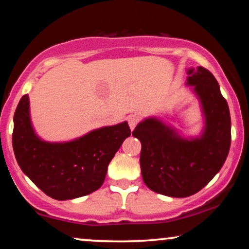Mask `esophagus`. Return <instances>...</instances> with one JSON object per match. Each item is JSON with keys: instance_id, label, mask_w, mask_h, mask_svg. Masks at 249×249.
I'll return each mask as SVG.
<instances>
[{"instance_id": "1", "label": "esophagus", "mask_w": 249, "mask_h": 249, "mask_svg": "<svg viewBox=\"0 0 249 249\" xmlns=\"http://www.w3.org/2000/svg\"><path fill=\"white\" fill-rule=\"evenodd\" d=\"M127 123H128V126H130L131 130H134V127L137 126V124L139 123V116L137 115H131L127 117Z\"/></svg>"}]
</instances>
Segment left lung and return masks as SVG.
<instances>
[{"mask_svg":"<svg viewBox=\"0 0 249 249\" xmlns=\"http://www.w3.org/2000/svg\"><path fill=\"white\" fill-rule=\"evenodd\" d=\"M187 84L194 87L206 118L200 138H180L157 118L137 125L132 136L142 142V180L153 192L185 198L199 192L214 178L231 147V115L215 77L198 67L187 71Z\"/></svg>","mask_w":249,"mask_h":249,"instance_id":"8db88e82","label":"left lung"}]
</instances>
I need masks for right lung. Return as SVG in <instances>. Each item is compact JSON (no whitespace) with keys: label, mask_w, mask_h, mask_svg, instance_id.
<instances>
[{"label":"right lung","mask_w":249,"mask_h":249,"mask_svg":"<svg viewBox=\"0 0 249 249\" xmlns=\"http://www.w3.org/2000/svg\"><path fill=\"white\" fill-rule=\"evenodd\" d=\"M130 136L124 122L69 142H45L31 126L28 95L22 97L14 115L16 160L37 187L56 200L79 198L98 190L111 159Z\"/></svg>","instance_id":"add662e5"}]
</instances>
